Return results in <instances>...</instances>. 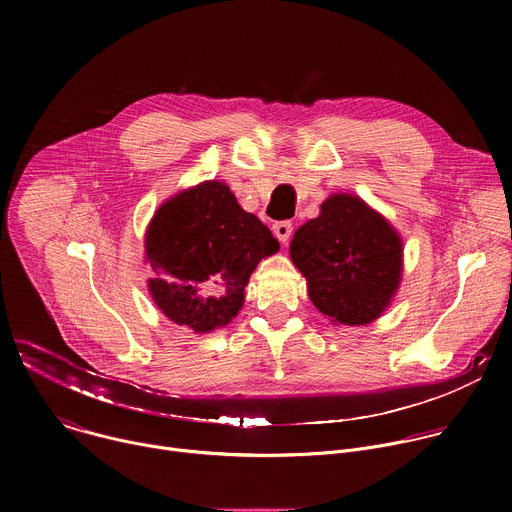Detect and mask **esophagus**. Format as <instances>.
Masks as SVG:
<instances>
[{
    "label": "esophagus",
    "instance_id": "esophagus-1",
    "mask_svg": "<svg viewBox=\"0 0 512 512\" xmlns=\"http://www.w3.org/2000/svg\"><path fill=\"white\" fill-rule=\"evenodd\" d=\"M291 233H294V227H291V223L283 221V223H275L273 225V235L279 239V243H287L291 239Z\"/></svg>",
    "mask_w": 512,
    "mask_h": 512
}]
</instances>
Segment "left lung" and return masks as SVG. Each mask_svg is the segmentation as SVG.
Instances as JSON below:
<instances>
[{"instance_id": "8db88e82", "label": "left lung", "mask_w": 512, "mask_h": 512, "mask_svg": "<svg viewBox=\"0 0 512 512\" xmlns=\"http://www.w3.org/2000/svg\"><path fill=\"white\" fill-rule=\"evenodd\" d=\"M312 304L332 322L367 326L391 306L403 277V239L360 196L330 194L289 243Z\"/></svg>"}]
</instances>
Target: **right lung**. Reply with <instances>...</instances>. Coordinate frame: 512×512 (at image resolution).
<instances>
[{
    "label": "right lung",
    "instance_id": "add662e5",
    "mask_svg": "<svg viewBox=\"0 0 512 512\" xmlns=\"http://www.w3.org/2000/svg\"><path fill=\"white\" fill-rule=\"evenodd\" d=\"M154 304L172 322L208 334L239 314L261 259L279 251L225 182L204 180L158 206L143 237Z\"/></svg>",
    "mask_w": 512,
    "mask_h": 512
}]
</instances>
